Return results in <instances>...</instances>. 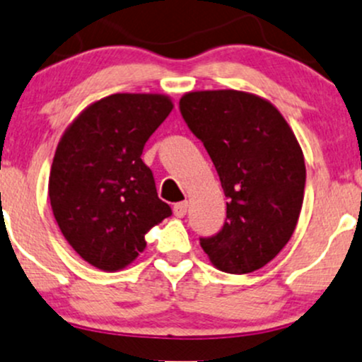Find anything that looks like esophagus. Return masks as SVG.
<instances>
[{
	"label": "esophagus",
	"mask_w": 362,
	"mask_h": 362,
	"mask_svg": "<svg viewBox=\"0 0 362 362\" xmlns=\"http://www.w3.org/2000/svg\"><path fill=\"white\" fill-rule=\"evenodd\" d=\"M173 213L177 218H184L187 214V202H177L173 206Z\"/></svg>",
	"instance_id": "esophagus-1"
}]
</instances>
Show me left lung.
Returning <instances> with one entry per match:
<instances>
[{
    "mask_svg": "<svg viewBox=\"0 0 362 362\" xmlns=\"http://www.w3.org/2000/svg\"><path fill=\"white\" fill-rule=\"evenodd\" d=\"M226 196V220L201 247L233 275L268 264L291 240L304 201V154L281 113L242 90H197L180 99Z\"/></svg>",
    "mask_w": 362,
    "mask_h": 362,
    "instance_id": "left-lung-1",
    "label": "left lung"
}]
</instances>
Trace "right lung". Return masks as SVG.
<instances>
[{
	"label": "right lung",
	"instance_id": "obj_1",
	"mask_svg": "<svg viewBox=\"0 0 362 362\" xmlns=\"http://www.w3.org/2000/svg\"><path fill=\"white\" fill-rule=\"evenodd\" d=\"M172 110L163 94H111L87 106L59 139L51 209L74 251L99 269L132 263L146 249V233L172 214L141 160Z\"/></svg>",
	"mask_w": 362,
	"mask_h": 362
}]
</instances>
